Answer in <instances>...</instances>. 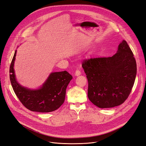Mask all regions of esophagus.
I'll return each mask as SVG.
<instances>
[{"label": "esophagus", "instance_id": "34e87169", "mask_svg": "<svg viewBox=\"0 0 146 146\" xmlns=\"http://www.w3.org/2000/svg\"><path fill=\"white\" fill-rule=\"evenodd\" d=\"M81 74V72H80V71L79 70H76V72H75V76H79L80 74Z\"/></svg>", "mask_w": 146, "mask_h": 146}]
</instances>
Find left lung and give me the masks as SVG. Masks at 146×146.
<instances>
[{
	"instance_id": "8db88e82",
	"label": "left lung",
	"mask_w": 146,
	"mask_h": 146,
	"mask_svg": "<svg viewBox=\"0 0 146 146\" xmlns=\"http://www.w3.org/2000/svg\"><path fill=\"white\" fill-rule=\"evenodd\" d=\"M82 66L88 81V97L94 105L111 108L128 98L134 84L137 64L125 40L112 56L85 59Z\"/></svg>"
}]
</instances>
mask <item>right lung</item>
Instances as JSON below:
<instances>
[{
  "mask_svg": "<svg viewBox=\"0 0 146 146\" xmlns=\"http://www.w3.org/2000/svg\"><path fill=\"white\" fill-rule=\"evenodd\" d=\"M17 50L11 63L9 78L11 83L19 100L31 111L48 113L58 109L64 102L66 88L72 79L67 71L51 73L39 89L31 90L21 86L15 78L14 69Z\"/></svg>",
  "mask_w": 146,
  "mask_h": 146,
  "instance_id": "right-lung-1",
  "label": "right lung"
}]
</instances>
